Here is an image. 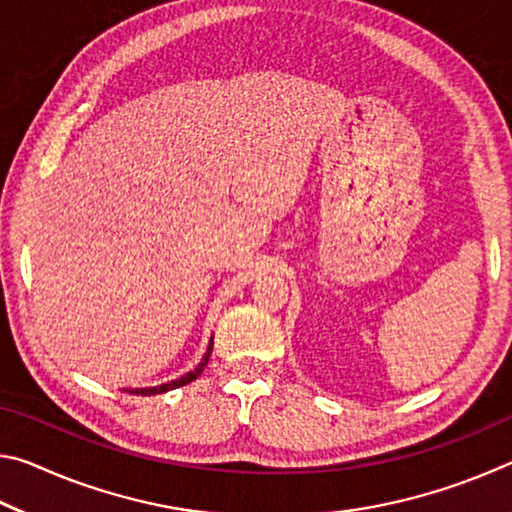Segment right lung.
Segmentation results:
<instances>
[{
	"label": "right lung",
	"instance_id": "obj_1",
	"mask_svg": "<svg viewBox=\"0 0 512 512\" xmlns=\"http://www.w3.org/2000/svg\"><path fill=\"white\" fill-rule=\"evenodd\" d=\"M212 345H214V336H212V339H210V345H207V352L203 354L201 363H198V366H196L194 370H189L187 375L178 377V379H171V381H167V384H160V386H146V388H124V391L133 393V395H158V393H167V391H173V388H180V386L189 384V381H194V379H196L198 375H201V372L205 370L207 361H210V354H212Z\"/></svg>",
	"mask_w": 512,
	"mask_h": 512
}]
</instances>
